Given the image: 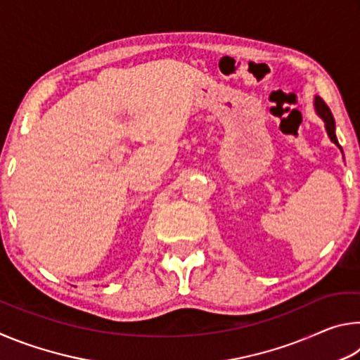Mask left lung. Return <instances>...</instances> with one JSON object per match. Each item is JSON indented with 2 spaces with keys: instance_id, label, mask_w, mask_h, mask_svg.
<instances>
[{
  "instance_id": "left-lung-1",
  "label": "left lung",
  "mask_w": 360,
  "mask_h": 360,
  "mask_svg": "<svg viewBox=\"0 0 360 360\" xmlns=\"http://www.w3.org/2000/svg\"><path fill=\"white\" fill-rule=\"evenodd\" d=\"M314 111L316 114L319 115V117L324 120V125H326V131L328 138H330V141L333 144H337L340 150H341V146L338 144V139H337V135H335V119L333 115L330 112V109H328V106L326 105L324 101H322L321 96H314ZM343 152V150H341Z\"/></svg>"
}]
</instances>
